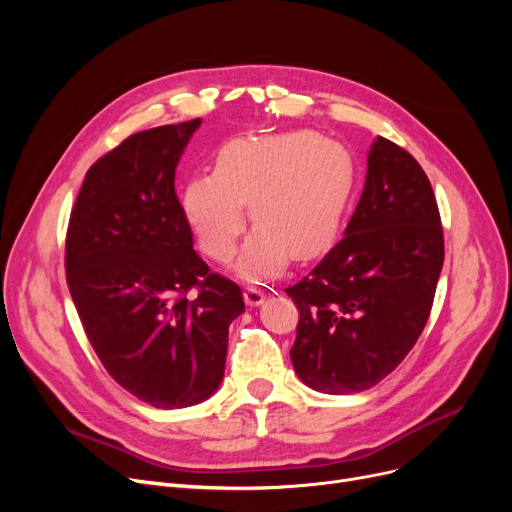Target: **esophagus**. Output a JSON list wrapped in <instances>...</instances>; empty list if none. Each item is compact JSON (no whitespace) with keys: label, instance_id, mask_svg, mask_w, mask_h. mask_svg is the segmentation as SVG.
I'll use <instances>...</instances> for the list:
<instances>
[{"label":"esophagus","instance_id":"34e87169","mask_svg":"<svg viewBox=\"0 0 512 512\" xmlns=\"http://www.w3.org/2000/svg\"><path fill=\"white\" fill-rule=\"evenodd\" d=\"M263 301H265V294H263L261 288H257V286H247V288H245V303H247L249 307H257V305H261Z\"/></svg>","mask_w":512,"mask_h":512}]
</instances>
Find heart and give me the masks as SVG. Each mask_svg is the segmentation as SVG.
<instances>
[{
  "label": "heart",
  "instance_id": "b5f03b06",
  "mask_svg": "<svg viewBox=\"0 0 512 512\" xmlns=\"http://www.w3.org/2000/svg\"><path fill=\"white\" fill-rule=\"evenodd\" d=\"M357 184L355 159L344 145L313 130H290L226 143L213 172L186 182L182 207L201 249L228 261L255 224L238 272L247 280L278 276L290 255L309 261L340 232Z\"/></svg>",
  "mask_w": 512,
  "mask_h": 512
}]
</instances>
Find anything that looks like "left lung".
Segmentation results:
<instances>
[{
    "instance_id": "8db88e82",
    "label": "left lung",
    "mask_w": 512,
    "mask_h": 512,
    "mask_svg": "<svg viewBox=\"0 0 512 512\" xmlns=\"http://www.w3.org/2000/svg\"><path fill=\"white\" fill-rule=\"evenodd\" d=\"M444 263L438 203L417 159L378 137L344 238L286 288L299 309L290 359L324 394L382 382L421 336Z\"/></svg>"
}]
</instances>
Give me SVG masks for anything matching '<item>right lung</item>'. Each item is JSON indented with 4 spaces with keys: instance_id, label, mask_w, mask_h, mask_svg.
<instances>
[{
    "instance_id": "right-lung-1",
    "label": "right lung",
    "mask_w": 512,
    "mask_h": 512,
    "mask_svg": "<svg viewBox=\"0 0 512 512\" xmlns=\"http://www.w3.org/2000/svg\"><path fill=\"white\" fill-rule=\"evenodd\" d=\"M201 118L132 134L89 168L70 213L66 280L107 373L157 409L220 388L240 288L209 272L174 191ZM193 287L195 298H188Z\"/></svg>"
}]
</instances>
